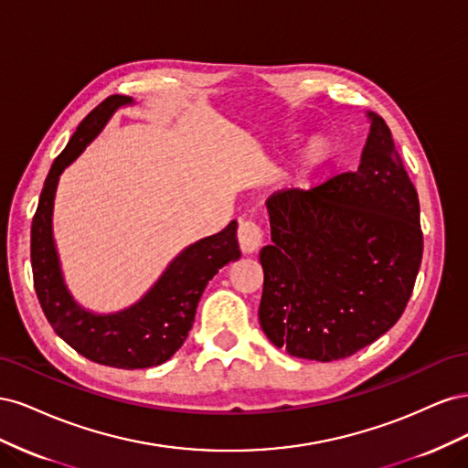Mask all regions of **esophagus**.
<instances>
[{
  "label": "esophagus",
  "instance_id": "1",
  "mask_svg": "<svg viewBox=\"0 0 468 468\" xmlns=\"http://www.w3.org/2000/svg\"><path fill=\"white\" fill-rule=\"evenodd\" d=\"M263 230L256 222L242 220L238 226V244L244 253H256L263 244Z\"/></svg>",
  "mask_w": 468,
  "mask_h": 468
}]
</instances>
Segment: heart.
<instances>
[{"mask_svg":"<svg viewBox=\"0 0 468 468\" xmlns=\"http://www.w3.org/2000/svg\"><path fill=\"white\" fill-rule=\"evenodd\" d=\"M334 155V140L330 134H316L308 140L306 148L303 154L296 158L294 165L287 176L289 186L292 187H303L306 181L313 177L320 167H324L332 160Z\"/></svg>","mask_w":468,"mask_h":468,"instance_id":"b5f03b06","label":"heart"}]
</instances>
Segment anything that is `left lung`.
<instances>
[{
	"label": "left lung",
	"instance_id": "1",
	"mask_svg": "<svg viewBox=\"0 0 468 468\" xmlns=\"http://www.w3.org/2000/svg\"><path fill=\"white\" fill-rule=\"evenodd\" d=\"M356 172L267 201L260 324L289 356L335 361L399 322L421 263L420 201L387 122L367 112Z\"/></svg>",
	"mask_w": 468,
	"mask_h": 468
}]
</instances>
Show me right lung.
<instances>
[{
  "label": "right lung",
  "instance_id": "1",
  "mask_svg": "<svg viewBox=\"0 0 468 468\" xmlns=\"http://www.w3.org/2000/svg\"><path fill=\"white\" fill-rule=\"evenodd\" d=\"M134 105L133 97L111 95L78 126L68 146L54 160L42 187L31 226V263L35 291L42 313L54 332L80 356L117 369H146L165 363L187 339L197 304L207 282L218 269L239 260L232 220L224 230L183 248L167 263L158 281L140 299L117 313H93L69 292L52 232L54 199L60 176L105 129L121 107Z\"/></svg>",
  "mask_w": 468,
  "mask_h": 468
}]
</instances>
